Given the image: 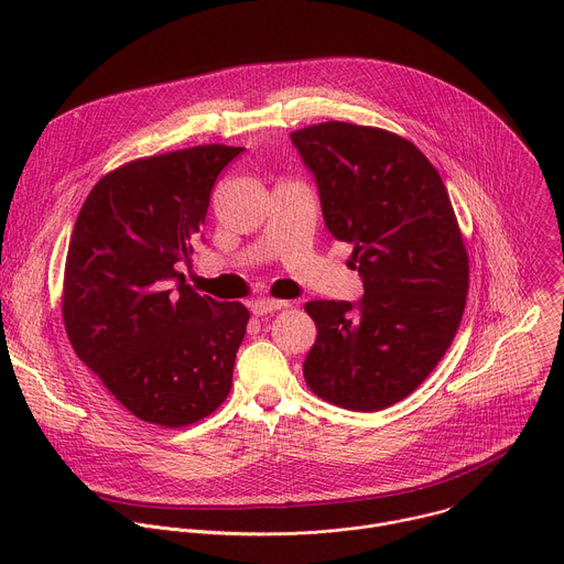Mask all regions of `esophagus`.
Wrapping results in <instances>:
<instances>
[{"mask_svg": "<svg viewBox=\"0 0 564 564\" xmlns=\"http://www.w3.org/2000/svg\"><path fill=\"white\" fill-rule=\"evenodd\" d=\"M250 307H252V314L263 316V314H270V312H276V310L288 307V301H279V299H257V301L250 303Z\"/></svg>", "mask_w": 564, "mask_h": 564, "instance_id": "1", "label": "esophagus"}]
</instances>
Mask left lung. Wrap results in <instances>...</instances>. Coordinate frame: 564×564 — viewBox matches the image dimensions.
I'll list each match as a JSON object with an SVG mask.
<instances>
[{
  "label": "left lung",
  "instance_id": "1",
  "mask_svg": "<svg viewBox=\"0 0 564 564\" xmlns=\"http://www.w3.org/2000/svg\"><path fill=\"white\" fill-rule=\"evenodd\" d=\"M318 187L321 212L364 296L310 301L316 324L303 377L348 411H381L409 397L446 355L466 307L468 252L431 160L379 127L321 122L290 133Z\"/></svg>",
  "mask_w": 564,
  "mask_h": 564
}]
</instances>
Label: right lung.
<instances>
[{
  "label": "right lung",
  "instance_id": "obj_1",
  "mask_svg": "<svg viewBox=\"0 0 564 564\" xmlns=\"http://www.w3.org/2000/svg\"><path fill=\"white\" fill-rule=\"evenodd\" d=\"M240 151L198 144L131 160L77 214L64 328L77 359L142 422L189 426L229 394L250 312L194 292L178 263L192 259L212 187Z\"/></svg>",
  "mask_w": 564,
  "mask_h": 564
}]
</instances>
